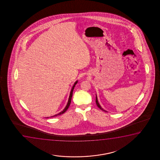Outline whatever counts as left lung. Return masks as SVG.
Segmentation results:
<instances>
[{"mask_svg": "<svg viewBox=\"0 0 160 160\" xmlns=\"http://www.w3.org/2000/svg\"><path fill=\"white\" fill-rule=\"evenodd\" d=\"M96 104L97 106H98V107L99 108V109H101L102 110H103V111H104V112H108L107 111H106V110H105L104 109H103V108H102L101 107V105L99 104V103L98 101V98H97V94H96Z\"/></svg>", "mask_w": 160, "mask_h": 160, "instance_id": "1", "label": "left lung"}]
</instances>
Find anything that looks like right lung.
<instances>
[{"instance_id":"obj_1","label":"right lung","mask_w":160,"mask_h":160,"mask_svg":"<svg viewBox=\"0 0 160 160\" xmlns=\"http://www.w3.org/2000/svg\"><path fill=\"white\" fill-rule=\"evenodd\" d=\"M78 80H77V81H75V82L74 84L72 86V90L70 91V94H69V99H68V103L67 104V105H66V107L64 108V109L62 112H60L59 113H58V114H56L55 115H53V116H51V118L52 117H54V116H58V115H61V114H63V113H64L65 112L67 111V110L68 109V108L69 107V105H70V103H71V99H72V92H73V90H74V88L75 86L76 85V84L78 83Z\"/></svg>"}]
</instances>
